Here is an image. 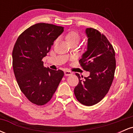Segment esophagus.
I'll list each match as a JSON object with an SVG mask.
<instances>
[{
	"label": "esophagus",
	"mask_w": 133,
	"mask_h": 133,
	"mask_svg": "<svg viewBox=\"0 0 133 133\" xmlns=\"http://www.w3.org/2000/svg\"><path fill=\"white\" fill-rule=\"evenodd\" d=\"M64 74L65 76H71L72 74V73L71 72V71H64Z\"/></svg>",
	"instance_id": "obj_1"
}]
</instances>
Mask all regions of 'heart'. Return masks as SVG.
Here are the masks:
<instances>
[{
	"mask_svg": "<svg viewBox=\"0 0 133 133\" xmlns=\"http://www.w3.org/2000/svg\"><path fill=\"white\" fill-rule=\"evenodd\" d=\"M65 40L69 44L72 43H77L80 40V36L79 33L75 30H71L66 34L65 36Z\"/></svg>",
	"mask_w": 133,
	"mask_h": 133,
	"instance_id": "obj_1",
	"label": "heart"
}]
</instances>
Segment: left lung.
<instances>
[{"mask_svg": "<svg viewBox=\"0 0 133 133\" xmlns=\"http://www.w3.org/2000/svg\"><path fill=\"white\" fill-rule=\"evenodd\" d=\"M87 51L79 60L82 68L90 72L74 88L77 101L85 106H92L101 101L108 92L116 69L115 52L104 35L95 29L87 28Z\"/></svg>", "mask_w": 133, "mask_h": 133, "instance_id": "1", "label": "left lung"}]
</instances>
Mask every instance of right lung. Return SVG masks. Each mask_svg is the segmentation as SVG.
<instances>
[{
  "instance_id": "right-lung-1",
  "label": "right lung",
  "mask_w": 133,
  "mask_h": 133,
  "mask_svg": "<svg viewBox=\"0 0 133 133\" xmlns=\"http://www.w3.org/2000/svg\"><path fill=\"white\" fill-rule=\"evenodd\" d=\"M64 27L38 23L19 36L12 51L14 72L20 89L31 103H48L63 77L64 72L44 66L42 59L51 49Z\"/></svg>"
}]
</instances>
